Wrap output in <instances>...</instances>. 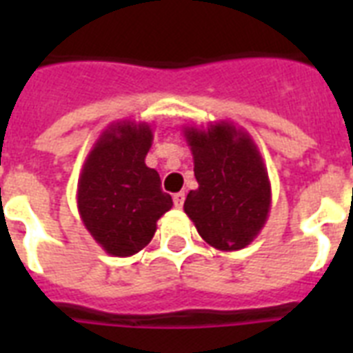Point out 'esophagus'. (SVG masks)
<instances>
[{"label": "esophagus", "mask_w": 353, "mask_h": 353, "mask_svg": "<svg viewBox=\"0 0 353 353\" xmlns=\"http://www.w3.org/2000/svg\"><path fill=\"white\" fill-rule=\"evenodd\" d=\"M183 203H185V192L174 194V205H176L177 209H181Z\"/></svg>", "instance_id": "1"}]
</instances>
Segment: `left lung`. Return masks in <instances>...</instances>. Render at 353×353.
<instances>
[{
    "label": "left lung",
    "instance_id": "8db88e82",
    "mask_svg": "<svg viewBox=\"0 0 353 353\" xmlns=\"http://www.w3.org/2000/svg\"><path fill=\"white\" fill-rule=\"evenodd\" d=\"M199 187L190 190L183 209L209 245L240 251L268 221L271 183L260 150L243 128L220 121L185 126Z\"/></svg>",
    "mask_w": 353,
    "mask_h": 353
}]
</instances>
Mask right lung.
I'll list each match as a JSON object with an SVG mask.
<instances>
[{
  "instance_id": "obj_1",
  "label": "right lung",
  "mask_w": 353,
  "mask_h": 353,
  "mask_svg": "<svg viewBox=\"0 0 353 353\" xmlns=\"http://www.w3.org/2000/svg\"><path fill=\"white\" fill-rule=\"evenodd\" d=\"M152 141L148 122H113L97 139L80 172V220L112 256H132L148 245L157 220L174 205L161 190L159 174L144 163Z\"/></svg>"
}]
</instances>
